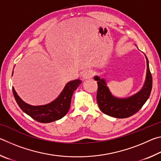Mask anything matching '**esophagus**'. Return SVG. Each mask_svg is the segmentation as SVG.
Instances as JSON below:
<instances>
[{
	"label": "esophagus",
	"instance_id": "1",
	"mask_svg": "<svg viewBox=\"0 0 161 161\" xmlns=\"http://www.w3.org/2000/svg\"><path fill=\"white\" fill-rule=\"evenodd\" d=\"M93 75H94L93 71L91 69H87L84 72L82 77H83V79H84V80H86V79H89V78L92 77Z\"/></svg>",
	"mask_w": 161,
	"mask_h": 161
}]
</instances>
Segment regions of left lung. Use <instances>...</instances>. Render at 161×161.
I'll list each match as a JSON object with an SVG mask.
<instances>
[{
	"mask_svg": "<svg viewBox=\"0 0 161 161\" xmlns=\"http://www.w3.org/2000/svg\"><path fill=\"white\" fill-rule=\"evenodd\" d=\"M146 56V55H145ZM147 70L146 80L139 92L126 98H119L111 94L107 81L99 76L94 77L97 81V100L100 110L103 114L119 119L131 116L139 111L150 97L152 89V76L150 72L148 59L146 56Z\"/></svg>",
	"mask_w": 161,
	"mask_h": 161,
	"instance_id": "1",
	"label": "left lung"
}]
</instances>
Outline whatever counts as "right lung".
<instances>
[{
	"label": "right lung",
	"instance_id": "right-lung-1",
	"mask_svg": "<svg viewBox=\"0 0 161 161\" xmlns=\"http://www.w3.org/2000/svg\"><path fill=\"white\" fill-rule=\"evenodd\" d=\"M81 82L82 81L80 80H75L67 82L59 96L53 102L45 105L32 106L28 104L18 96L13 86V93L16 102L23 112L40 123H50L60 119L66 115L69 109L73 93Z\"/></svg>",
	"mask_w": 161,
	"mask_h": 161
}]
</instances>
